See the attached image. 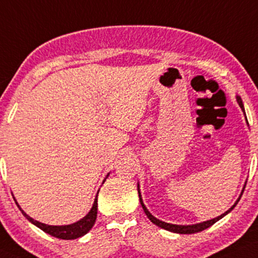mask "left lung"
Returning <instances> with one entry per match:
<instances>
[{"mask_svg":"<svg viewBox=\"0 0 258 258\" xmlns=\"http://www.w3.org/2000/svg\"><path fill=\"white\" fill-rule=\"evenodd\" d=\"M236 98H237V103L239 104V106H240L241 111H243L244 114H245V110H244L243 100H241V98L239 97V95H236ZM245 118H246V116H245ZM246 123H247V119H246ZM247 124H249V123H247ZM245 185H246V183L244 184L243 190H241L240 195H239V197H238L237 201L234 202V205L232 206L231 208L228 209V211L225 212L224 214L219 215V217L214 218V219H211V220H207V221H203V222H199V224H194V225H173V224H168V222H165V221L159 220V219H157L155 217H153V215H152L151 213H149L148 209L146 208L145 203H144V201H142L141 192H140V184H139V183H138V191H139V197H140V203H141V206H142V208H144V211H145V213H146V215H147L149 220H151L152 222H153L154 225H157L158 227L164 228V230H166V231L173 232V233H179V234H191V233H196V232H201V231H203V230H206V228L211 227L213 224H215V222L219 221V220H220V219L224 218L225 215H227L228 213H230V212L232 211V209H233L234 207L237 206V203L239 202L240 197H241V195H243V192H244V189H245Z\"/></svg>","mask_w":258,"mask_h":258,"instance_id":"obj_1","label":"left lung"}]
</instances>
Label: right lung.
<instances>
[{
	"label": "right lung",
	"mask_w": 258,
	"mask_h": 258,
	"mask_svg": "<svg viewBox=\"0 0 258 258\" xmlns=\"http://www.w3.org/2000/svg\"><path fill=\"white\" fill-rule=\"evenodd\" d=\"M109 174L110 173H107V176H109ZM107 176H106V178H107ZM104 182H105V179H104ZM98 192H99V190H98ZM15 202H17V200H15ZM17 205L19 207V209L21 211L22 214H24V217L26 218L28 221L32 222V224L36 225L37 227H39L41 231H44L45 233L50 234V236H52V237L59 238V239L69 240V239H76V238H80L82 236H85V234L87 233V232H90L91 228L93 227L95 219H97V213H98V194H97V196H95L93 206H92L91 211L87 213V215H86V217L80 219L79 221L74 222V224L61 225V226L46 225V224H43V222L34 220L33 218H31L30 215H27L26 213L22 211L21 207L19 206L18 202H17Z\"/></svg>",
	"instance_id": "1"
}]
</instances>
